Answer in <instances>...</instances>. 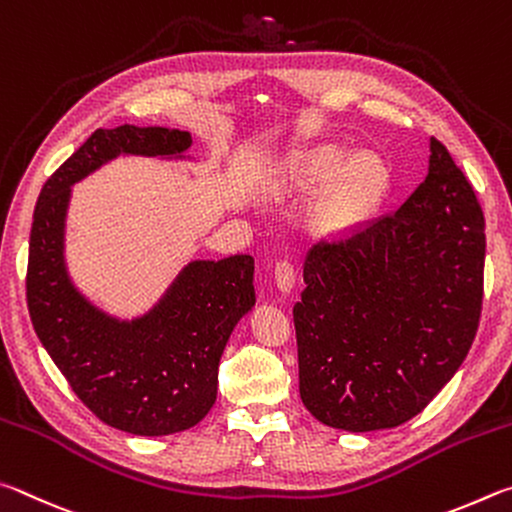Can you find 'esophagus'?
Instances as JSON below:
<instances>
[{"mask_svg": "<svg viewBox=\"0 0 512 512\" xmlns=\"http://www.w3.org/2000/svg\"><path fill=\"white\" fill-rule=\"evenodd\" d=\"M274 279L281 292H290L294 288V283H297V267H294L290 261L276 263Z\"/></svg>", "mask_w": 512, "mask_h": 512, "instance_id": "obj_1", "label": "esophagus"}]
</instances>
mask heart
<instances>
[{
	"mask_svg": "<svg viewBox=\"0 0 512 512\" xmlns=\"http://www.w3.org/2000/svg\"><path fill=\"white\" fill-rule=\"evenodd\" d=\"M279 175L297 191H317L328 184L315 218L317 229L328 236H342L369 222L391 188V173L378 155H353L339 143L292 152Z\"/></svg>",
	"mask_w": 512,
	"mask_h": 512,
	"instance_id": "1",
	"label": "heart"
}]
</instances>
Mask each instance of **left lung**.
Segmentation results:
<instances>
[{"label":"left lung","mask_w":512,"mask_h":512,"mask_svg":"<svg viewBox=\"0 0 512 512\" xmlns=\"http://www.w3.org/2000/svg\"><path fill=\"white\" fill-rule=\"evenodd\" d=\"M483 261L477 195L432 137L425 182L396 213L308 251L292 315L310 414L353 434L418 416L477 335Z\"/></svg>","instance_id":"left-lung-1"}]
</instances>
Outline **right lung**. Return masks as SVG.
I'll return each instance as SVG.
<instances>
[{
  "label": "right lung",
  "instance_id": "1",
  "mask_svg": "<svg viewBox=\"0 0 512 512\" xmlns=\"http://www.w3.org/2000/svg\"><path fill=\"white\" fill-rule=\"evenodd\" d=\"M191 143L168 128L96 130L47 179L33 213L26 303L35 333L85 407L134 436L184 432L209 414L224 346L256 303L254 258L191 261L148 312L114 317L67 272L71 186L121 155L184 159Z\"/></svg>",
  "mask_w": 512,
  "mask_h": 512
}]
</instances>
